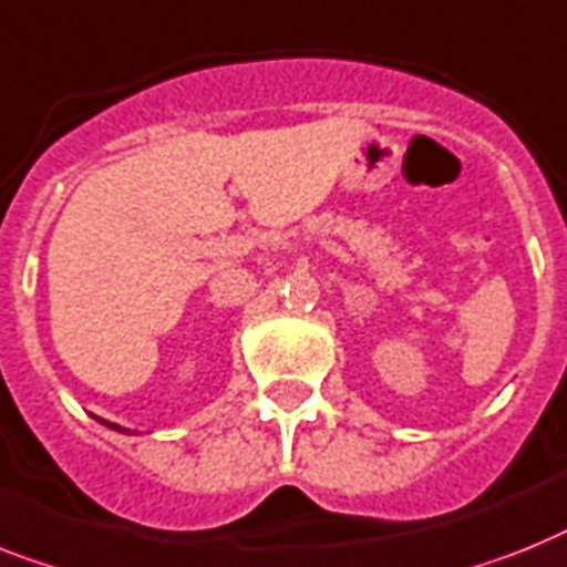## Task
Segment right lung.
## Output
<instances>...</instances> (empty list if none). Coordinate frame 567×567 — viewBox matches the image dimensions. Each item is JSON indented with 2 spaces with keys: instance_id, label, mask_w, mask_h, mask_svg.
I'll use <instances>...</instances> for the list:
<instances>
[{
  "instance_id": "right-lung-1",
  "label": "right lung",
  "mask_w": 567,
  "mask_h": 567,
  "mask_svg": "<svg viewBox=\"0 0 567 567\" xmlns=\"http://www.w3.org/2000/svg\"><path fill=\"white\" fill-rule=\"evenodd\" d=\"M101 422V425H107V427H113V431H118V434H131V431H127V427H122V425H116V422H107V419H101V416H95Z\"/></svg>"
}]
</instances>
